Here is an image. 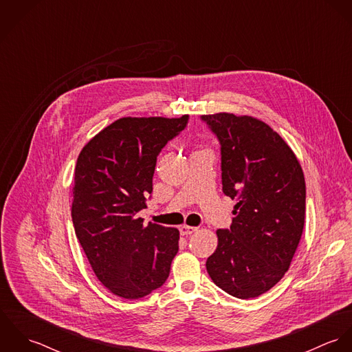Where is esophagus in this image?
Wrapping results in <instances>:
<instances>
[{"instance_id":"obj_1","label":"esophagus","mask_w":352,"mask_h":352,"mask_svg":"<svg viewBox=\"0 0 352 352\" xmlns=\"http://www.w3.org/2000/svg\"><path fill=\"white\" fill-rule=\"evenodd\" d=\"M197 230H198V228H195V226L183 225V226L180 228V234H182V236H187V234H192V233L197 232Z\"/></svg>"}]
</instances>
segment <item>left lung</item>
<instances>
[{"label":"left lung","mask_w":352,"mask_h":352,"mask_svg":"<svg viewBox=\"0 0 352 352\" xmlns=\"http://www.w3.org/2000/svg\"><path fill=\"white\" fill-rule=\"evenodd\" d=\"M201 120L221 145L222 191L236 201L232 225L217 230L218 247L206 268L228 294L254 298L285 276L300 244L303 172L290 146L264 122L226 112Z\"/></svg>","instance_id":"left-lung-1"}]
</instances>
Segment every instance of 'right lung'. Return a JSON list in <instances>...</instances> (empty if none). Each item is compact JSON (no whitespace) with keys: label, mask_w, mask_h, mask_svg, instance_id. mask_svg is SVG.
Masks as SVG:
<instances>
[{"label":"right lung","mask_w":352,"mask_h":352,"mask_svg":"<svg viewBox=\"0 0 352 352\" xmlns=\"http://www.w3.org/2000/svg\"><path fill=\"white\" fill-rule=\"evenodd\" d=\"M188 123L182 118H122L77 158L72 219L94 272L115 296L142 298L161 287L179 251V230L144 225L157 155Z\"/></svg>","instance_id":"1"}]
</instances>
